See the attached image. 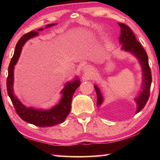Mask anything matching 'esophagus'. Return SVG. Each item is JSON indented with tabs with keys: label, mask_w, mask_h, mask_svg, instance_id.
Listing matches in <instances>:
<instances>
[{
	"label": "esophagus",
	"mask_w": 160,
	"mask_h": 160,
	"mask_svg": "<svg viewBox=\"0 0 160 160\" xmlns=\"http://www.w3.org/2000/svg\"><path fill=\"white\" fill-rule=\"evenodd\" d=\"M83 70H84V72H85V73H88V72H90V67L86 66L83 68Z\"/></svg>",
	"instance_id": "esophagus-1"
}]
</instances>
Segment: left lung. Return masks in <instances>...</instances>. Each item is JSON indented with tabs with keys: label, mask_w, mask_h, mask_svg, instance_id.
<instances>
[{
	"label": "left lung",
	"mask_w": 160,
	"mask_h": 160,
	"mask_svg": "<svg viewBox=\"0 0 160 160\" xmlns=\"http://www.w3.org/2000/svg\"><path fill=\"white\" fill-rule=\"evenodd\" d=\"M121 28V35L119 37V43L121 45V50L132 54L138 60L142 68V85L141 90L136 97L135 101L137 104L136 113L140 112L144 107L150 97V91L152 83V75L150 68L149 66L148 57L147 53L141 44L137 41L133 32L128 26L123 23H118ZM97 96V107H100L102 104L104 99L102 95L101 92L97 85H94Z\"/></svg>",
	"instance_id": "left-lung-1"
}]
</instances>
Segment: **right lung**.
<instances>
[{"instance_id": "1", "label": "right lung", "mask_w": 160, "mask_h": 160, "mask_svg": "<svg viewBox=\"0 0 160 160\" xmlns=\"http://www.w3.org/2000/svg\"><path fill=\"white\" fill-rule=\"evenodd\" d=\"M56 24H50L46 25V28H48ZM43 28L37 29V31H42ZM39 34L36 31H32L22 37L16 44L15 53L10 61L8 67V76L7 78V90L8 96L11 99L16 112L20 117L28 123L34 124L39 127H49L56 124L62 123L66 120L70 112L72 95L76 89L80 85V81L78 77L73 80L66 82L61 94L62 97L58 104L55 105L50 109H38L34 107H28L24 105L14 93L13 82H14V68L17 63L22 47L27 41Z\"/></svg>"}]
</instances>
